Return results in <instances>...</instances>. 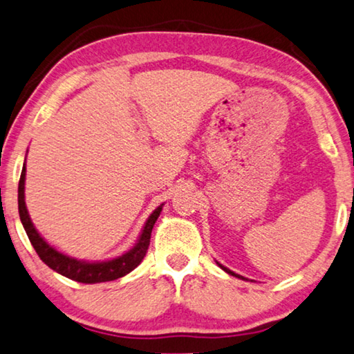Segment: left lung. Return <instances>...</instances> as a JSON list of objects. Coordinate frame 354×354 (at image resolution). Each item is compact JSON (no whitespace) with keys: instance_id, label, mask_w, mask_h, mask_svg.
<instances>
[{"instance_id":"obj_1","label":"left lung","mask_w":354,"mask_h":354,"mask_svg":"<svg viewBox=\"0 0 354 354\" xmlns=\"http://www.w3.org/2000/svg\"><path fill=\"white\" fill-rule=\"evenodd\" d=\"M216 263H218V262H216ZM218 265H219V266H221V268H223V270L225 271V273H229V274H232V276H235V277H240V279H245V281H248V279H246V277H243V276H240V274H235V273H234V271H230L229 268H225V266H223L221 263H218Z\"/></svg>"}]
</instances>
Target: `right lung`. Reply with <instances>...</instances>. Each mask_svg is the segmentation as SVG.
<instances>
[{"instance_id":"add662e5","label":"right lung","mask_w":354,"mask_h":354,"mask_svg":"<svg viewBox=\"0 0 354 354\" xmlns=\"http://www.w3.org/2000/svg\"><path fill=\"white\" fill-rule=\"evenodd\" d=\"M25 176H26V167L23 165L20 182H19V213L23 227L26 230L28 239H30L32 248L36 249L37 256L45 265H48L51 270H55L56 273L68 277V279L83 282V283H97V282H106L119 279L125 274H129L131 270H135L136 266L142 262L144 256H146L149 245H150V235H152V229L156 219H158L161 208L156 207L152 215L144 224V229L139 235V240L135 246H133L129 252L122 254L120 257H115L113 260H105V262H84V260H78L73 257H68L66 254L56 251L53 246H50L39 232L34 227L30 215H28L26 204H25Z\"/></svg>"}]
</instances>
